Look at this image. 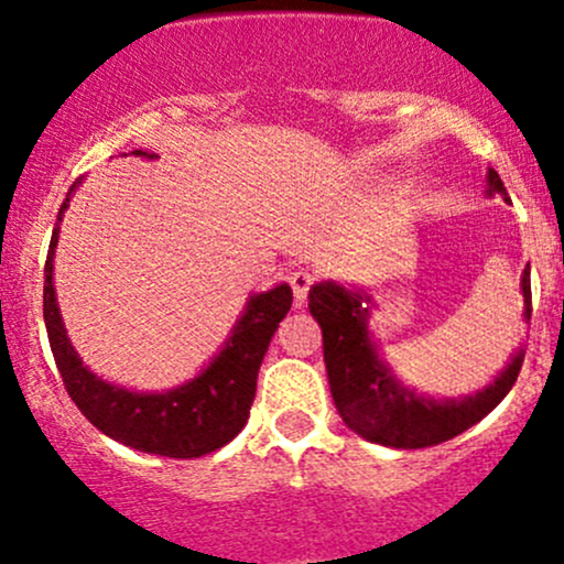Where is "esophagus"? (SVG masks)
Wrapping results in <instances>:
<instances>
[{
    "label": "esophagus",
    "mask_w": 564,
    "mask_h": 564,
    "mask_svg": "<svg viewBox=\"0 0 564 564\" xmlns=\"http://www.w3.org/2000/svg\"><path fill=\"white\" fill-rule=\"evenodd\" d=\"M313 281H316V278H313V272H307V270H297V272H292V275H289V286H292L294 302H297L300 307L305 305L307 292H311Z\"/></svg>",
    "instance_id": "obj_1"
}]
</instances>
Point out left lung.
<instances>
[{"label":"left lung","instance_id":"1","mask_svg":"<svg viewBox=\"0 0 564 564\" xmlns=\"http://www.w3.org/2000/svg\"><path fill=\"white\" fill-rule=\"evenodd\" d=\"M495 194H506V186L495 170H486V197ZM519 286L524 297L521 316L530 322V267L521 272ZM307 300L311 316L322 327L324 365L337 413L359 437L389 448L437 446L470 430L500 405L502 397L517 383L524 361V346H519L495 381L484 389L459 400H435L405 387L383 361L378 340L370 332L372 297L365 289L322 281L311 286Z\"/></svg>","mask_w":564,"mask_h":564}]
</instances>
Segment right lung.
<instances>
[{"mask_svg":"<svg viewBox=\"0 0 564 564\" xmlns=\"http://www.w3.org/2000/svg\"><path fill=\"white\" fill-rule=\"evenodd\" d=\"M132 153L142 159H159L156 153L148 151ZM78 186L80 181L73 183L67 199L58 207L51 248H47L43 292L47 340H51L53 359H56L69 397L99 432L134 452L194 459V456L227 446L248 422L251 402L257 397L259 367H262L267 346H270L278 324L292 307V286L278 283L275 289L251 294L221 351L181 387L138 391L105 381L91 367L83 365L78 351L69 343L56 302V289H53V257H56L62 218Z\"/></svg>","mask_w":564,"mask_h":564,"instance_id":"obj_1","label":"right lung"}]
</instances>
